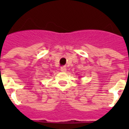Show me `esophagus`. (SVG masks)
Returning <instances> with one entry per match:
<instances>
[{
    "label": "esophagus",
    "instance_id": "obj_1",
    "mask_svg": "<svg viewBox=\"0 0 129 129\" xmlns=\"http://www.w3.org/2000/svg\"><path fill=\"white\" fill-rule=\"evenodd\" d=\"M61 71L62 72H65L67 71V68H66L65 67H62L61 68Z\"/></svg>",
    "mask_w": 129,
    "mask_h": 129
}]
</instances>
